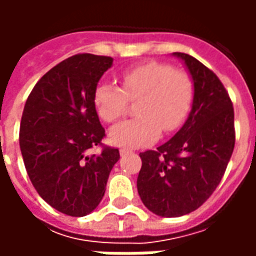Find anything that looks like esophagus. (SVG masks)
I'll return each instance as SVG.
<instances>
[{
  "label": "esophagus",
  "instance_id": "34e87169",
  "mask_svg": "<svg viewBox=\"0 0 256 256\" xmlns=\"http://www.w3.org/2000/svg\"><path fill=\"white\" fill-rule=\"evenodd\" d=\"M130 152H132V150H126V148H120V150H119V154H120V156L128 155V154H130Z\"/></svg>",
  "mask_w": 256,
  "mask_h": 256
}]
</instances>
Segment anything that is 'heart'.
Listing matches in <instances>:
<instances>
[{"label": "heart", "mask_w": 256, "mask_h": 256, "mask_svg": "<svg viewBox=\"0 0 256 256\" xmlns=\"http://www.w3.org/2000/svg\"><path fill=\"white\" fill-rule=\"evenodd\" d=\"M122 88L101 84L94 90L93 102L98 116L111 123L122 118L130 100H140V116L114 126L110 138L124 148H137L159 138L162 130L174 133L188 116L193 101V80L188 72L167 63L150 62L124 70Z\"/></svg>", "instance_id": "1"}]
</instances>
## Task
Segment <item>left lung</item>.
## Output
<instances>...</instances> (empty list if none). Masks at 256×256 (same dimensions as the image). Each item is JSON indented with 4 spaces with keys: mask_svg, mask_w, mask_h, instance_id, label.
Listing matches in <instances>:
<instances>
[{
    "mask_svg": "<svg viewBox=\"0 0 256 256\" xmlns=\"http://www.w3.org/2000/svg\"><path fill=\"white\" fill-rule=\"evenodd\" d=\"M193 79L192 111L176 136L156 150L140 154L137 189L142 203L160 216H182L212 194L234 148V111L225 86L210 68L176 52Z\"/></svg>",
    "mask_w": 256,
    "mask_h": 256,
    "instance_id": "1",
    "label": "left lung"
}]
</instances>
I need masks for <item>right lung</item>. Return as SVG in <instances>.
<instances>
[{"label": "right lung", "instance_id": "add662e5", "mask_svg": "<svg viewBox=\"0 0 256 256\" xmlns=\"http://www.w3.org/2000/svg\"><path fill=\"white\" fill-rule=\"evenodd\" d=\"M112 58L79 53L42 76L26 101L19 142L31 184L49 206L84 216L100 204L119 150L102 145L106 130L93 102ZM101 146L97 156L91 148Z\"/></svg>", "mask_w": 256, "mask_h": 256}]
</instances>
